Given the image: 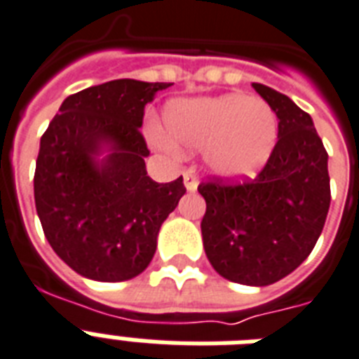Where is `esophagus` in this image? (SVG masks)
Here are the masks:
<instances>
[{
    "label": "esophagus",
    "instance_id": "34e87169",
    "mask_svg": "<svg viewBox=\"0 0 359 359\" xmlns=\"http://www.w3.org/2000/svg\"><path fill=\"white\" fill-rule=\"evenodd\" d=\"M184 186L188 191H195L197 186H199V179H197V173H195L194 168L184 170Z\"/></svg>",
    "mask_w": 359,
    "mask_h": 359
}]
</instances>
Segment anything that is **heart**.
Here are the masks:
<instances>
[{"mask_svg":"<svg viewBox=\"0 0 359 359\" xmlns=\"http://www.w3.org/2000/svg\"><path fill=\"white\" fill-rule=\"evenodd\" d=\"M165 130L175 144L203 149L205 162L225 179L250 177L269 158L276 142V116L264 99L226 94L217 97L177 99L165 107ZM153 140L171 147L162 130Z\"/></svg>","mask_w":359,"mask_h":359,"instance_id":"obj_1","label":"heart"}]
</instances>
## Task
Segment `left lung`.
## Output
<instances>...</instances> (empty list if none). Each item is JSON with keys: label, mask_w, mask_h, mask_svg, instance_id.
Masks as SVG:
<instances>
[{"label": "left lung", "mask_w": 359, "mask_h": 359, "mask_svg": "<svg viewBox=\"0 0 359 359\" xmlns=\"http://www.w3.org/2000/svg\"><path fill=\"white\" fill-rule=\"evenodd\" d=\"M255 90L278 118V140L255 179L201 182V221L210 264L223 278L269 285L310 256L330 208L328 153L310 114L260 83Z\"/></svg>", "instance_id": "1"}]
</instances>
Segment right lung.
<instances>
[{
    "instance_id": "add662e5",
    "label": "right lung",
    "mask_w": 359,
    "mask_h": 359,
    "mask_svg": "<svg viewBox=\"0 0 359 359\" xmlns=\"http://www.w3.org/2000/svg\"><path fill=\"white\" fill-rule=\"evenodd\" d=\"M171 83L118 79L64 99L40 140L34 205L49 245L79 275L138 276L156 236L186 194L182 177L158 184L145 170V104ZM103 150L109 154L99 161Z\"/></svg>"
}]
</instances>
